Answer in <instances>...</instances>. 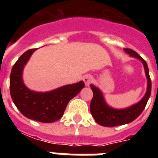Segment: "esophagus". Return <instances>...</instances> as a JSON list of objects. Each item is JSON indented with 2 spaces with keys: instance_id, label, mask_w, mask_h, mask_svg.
<instances>
[{
  "instance_id": "1",
  "label": "esophagus",
  "mask_w": 158,
  "mask_h": 158,
  "mask_svg": "<svg viewBox=\"0 0 158 158\" xmlns=\"http://www.w3.org/2000/svg\"><path fill=\"white\" fill-rule=\"evenodd\" d=\"M83 80H84V82H85L86 86L89 85V84H90L91 81H92V76L89 75V74H87V75H85V77H84Z\"/></svg>"
}]
</instances>
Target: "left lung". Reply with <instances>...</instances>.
<instances>
[{
    "label": "left lung",
    "instance_id": "obj_1",
    "mask_svg": "<svg viewBox=\"0 0 158 158\" xmlns=\"http://www.w3.org/2000/svg\"><path fill=\"white\" fill-rule=\"evenodd\" d=\"M128 54L134 56L135 58H138L142 62L145 71H146V78H147V90L145 96L143 97L141 101L133 105L130 107L125 108V109H114L110 107L106 104L102 92L100 91L98 88H96L92 85H90V88L93 91V97L90 102V113L92 114V117L96 120L97 123L100 125L105 126V127H114V126L123 125L134 121L141 114L143 110L145 109L146 105L149 97L151 96L152 91V80L149 75V69L147 63L135 51L131 49H124Z\"/></svg>",
    "mask_w": 158,
    "mask_h": 158
}]
</instances>
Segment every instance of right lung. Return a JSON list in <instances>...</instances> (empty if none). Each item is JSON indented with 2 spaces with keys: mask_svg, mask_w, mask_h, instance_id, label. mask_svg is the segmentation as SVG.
Instances as JSON below:
<instances>
[{
  "mask_svg": "<svg viewBox=\"0 0 158 158\" xmlns=\"http://www.w3.org/2000/svg\"><path fill=\"white\" fill-rule=\"evenodd\" d=\"M35 49L23 54L13 65L10 75L11 96L23 116L42 123H52L63 116L69 101L85 87L83 81L62 86L49 92H35L29 89L23 82V67Z\"/></svg>",
  "mask_w": 158,
  "mask_h": 158,
  "instance_id": "1",
  "label": "right lung"
}]
</instances>
